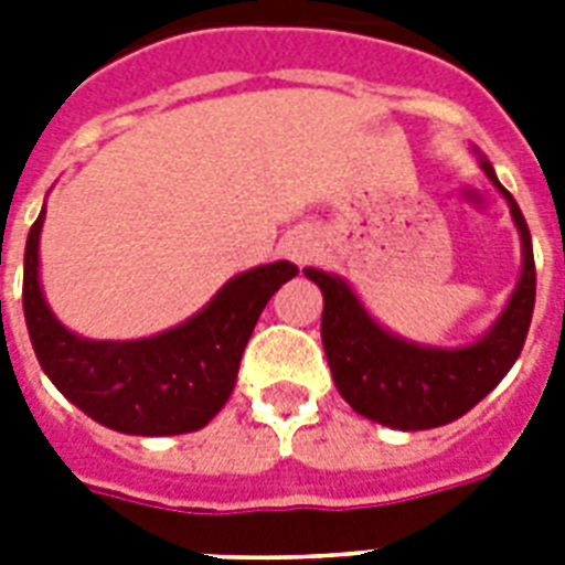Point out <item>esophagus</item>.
<instances>
[{
    "label": "esophagus",
    "instance_id": "esophagus-1",
    "mask_svg": "<svg viewBox=\"0 0 565 565\" xmlns=\"http://www.w3.org/2000/svg\"><path fill=\"white\" fill-rule=\"evenodd\" d=\"M292 257H296V260H305V257H308V246H292Z\"/></svg>",
    "mask_w": 565,
    "mask_h": 565
}]
</instances>
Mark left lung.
Listing matches in <instances>:
<instances>
[{
  "instance_id": "obj_1",
  "label": "left lung",
  "mask_w": 565,
  "mask_h": 565,
  "mask_svg": "<svg viewBox=\"0 0 565 565\" xmlns=\"http://www.w3.org/2000/svg\"><path fill=\"white\" fill-rule=\"evenodd\" d=\"M483 170L495 181L492 167ZM499 184V181H495ZM513 220L525 243V269L519 278L510 305L499 322L478 343L463 349L419 345L402 337L386 334L363 310L349 284L337 275L308 266L305 275L322 290V345L334 384L354 411L390 428L422 430L437 428L463 416L478 404L522 352L536 296L534 248L531 231L522 222L516 202L508 190Z\"/></svg>"
}]
</instances>
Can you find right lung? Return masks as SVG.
Returning <instances> with one entry per match:
<instances>
[{
	"mask_svg": "<svg viewBox=\"0 0 565 565\" xmlns=\"http://www.w3.org/2000/svg\"><path fill=\"white\" fill-rule=\"evenodd\" d=\"M40 213L25 239L22 310L49 381L105 428L167 437L202 428L228 402L239 358L273 292L299 273L287 260L231 278L188 322L146 340H84L40 299Z\"/></svg>",
	"mask_w": 565,
	"mask_h": 565,
	"instance_id": "1",
	"label": "right lung"
}]
</instances>
